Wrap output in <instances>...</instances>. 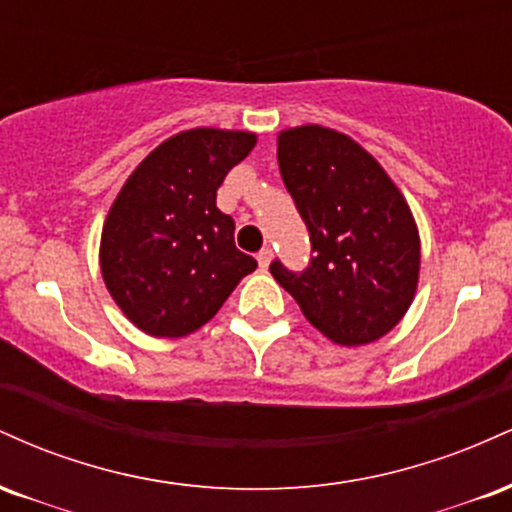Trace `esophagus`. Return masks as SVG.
I'll return each instance as SVG.
<instances>
[{
	"label": "esophagus",
	"mask_w": 512,
	"mask_h": 512,
	"mask_svg": "<svg viewBox=\"0 0 512 512\" xmlns=\"http://www.w3.org/2000/svg\"><path fill=\"white\" fill-rule=\"evenodd\" d=\"M272 260H274L272 248H264V250H260V255H257V262H260L262 269H267L269 264H272Z\"/></svg>",
	"instance_id": "esophagus-1"
}]
</instances>
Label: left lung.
Here are the masks:
<instances>
[{"mask_svg":"<svg viewBox=\"0 0 512 512\" xmlns=\"http://www.w3.org/2000/svg\"><path fill=\"white\" fill-rule=\"evenodd\" d=\"M276 158L315 257L303 274L281 262L269 272L330 342H378L419 289L421 238L409 202L378 158L332 127L281 129Z\"/></svg>","mask_w":512,"mask_h":512,"instance_id":"left-lung-1","label":"left lung"}]
</instances>
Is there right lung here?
I'll return each mask as SVG.
<instances>
[{
    "instance_id": "1",
    "label": "right lung",
    "mask_w": 512,
    "mask_h": 512,
    "mask_svg": "<svg viewBox=\"0 0 512 512\" xmlns=\"http://www.w3.org/2000/svg\"><path fill=\"white\" fill-rule=\"evenodd\" d=\"M255 144L248 129H185L158 144L120 187L98 260L105 289L137 330L187 337L255 272V257L236 248V223L216 207L226 173Z\"/></svg>"
}]
</instances>
